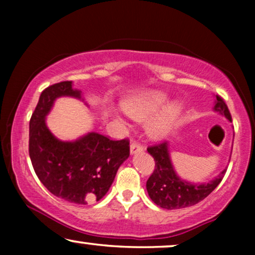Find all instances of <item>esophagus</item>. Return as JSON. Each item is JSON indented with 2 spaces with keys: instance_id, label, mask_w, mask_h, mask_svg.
Wrapping results in <instances>:
<instances>
[{
  "instance_id": "esophagus-1",
  "label": "esophagus",
  "mask_w": 255,
  "mask_h": 255,
  "mask_svg": "<svg viewBox=\"0 0 255 255\" xmlns=\"http://www.w3.org/2000/svg\"><path fill=\"white\" fill-rule=\"evenodd\" d=\"M142 151H144V148H142L140 145L137 144V142H131V145H130V153H131V154L140 153Z\"/></svg>"
}]
</instances>
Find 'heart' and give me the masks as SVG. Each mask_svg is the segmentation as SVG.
<instances>
[{
  "label": "heart",
  "instance_id": "b5f03b06",
  "mask_svg": "<svg viewBox=\"0 0 255 255\" xmlns=\"http://www.w3.org/2000/svg\"><path fill=\"white\" fill-rule=\"evenodd\" d=\"M167 101L168 94L148 90L123 101L122 109L135 122H145L153 116L146 124V133L153 140H161L169 133L183 111V104L180 101H170L168 103Z\"/></svg>",
  "mask_w": 255,
  "mask_h": 255
}]
</instances>
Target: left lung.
Instances as JSON below:
<instances>
[{
	"mask_svg": "<svg viewBox=\"0 0 255 255\" xmlns=\"http://www.w3.org/2000/svg\"><path fill=\"white\" fill-rule=\"evenodd\" d=\"M212 110L224 116L231 122V115L222 97L215 96V104ZM235 137V133H233ZM233 145V144H232ZM147 152L155 161V169L146 182L148 196L160 208L167 210L182 209L197 204L203 201L215 188L221 183L226 169H223L219 175L203 183H195L181 177L174 168L170 158L169 142L148 147Z\"/></svg>",
	"mask_w": 255,
	"mask_h": 255,
	"instance_id": "8db88e82",
	"label": "left lung"
}]
</instances>
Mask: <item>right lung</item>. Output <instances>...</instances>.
I'll list each match as a JSON object with an SVG mask.
<instances>
[{"label": "right lung", "instance_id": "1", "mask_svg": "<svg viewBox=\"0 0 255 255\" xmlns=\"http://www.w3.org/2000/svg\"><path fill=\"white\" fill-rule=\"evenodd\" d=\"M59 97L85 102L73 81L55 83L41 93L30 120L29 153L33 169L47 190L62 200L75 204L100 201L130 155L128 141L110 140L97 132H88L75 140H60L46 124Z\"/></svg>", "mask_w": 255, "mask_h": 255}]
</instances>
